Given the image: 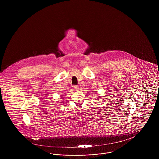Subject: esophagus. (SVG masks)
<instances>
[{
    "label": "esophagus",
    "mask_w": 159,
    "mask_h": 159,
    "mask_svg": "<svg viewBox=\"0 0 159 159\" xmlns=\"http://www.w3.org/2000/svg\"><path fill=\"white\" fill-rule=\"evenodd\" d=\"M73 88H74V89H75V91H77V90L79 89V87H78V86H77V85H75V86H73Z\"/></svg>",
    "instance_id": "obj_1"
}]
</instances>
